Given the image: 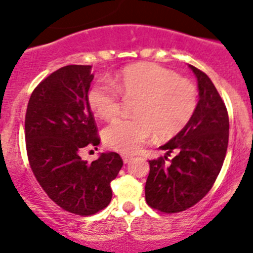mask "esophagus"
<instances>
[{"instance_id": "esophagus-1", "label": "esophagus", "mask_w": 253, "mask_h": 253, "mask_svg": "<svg viewBox=\"0 0 253 253\" xmlns=\"http://www.w3.org/2000/svg\"><path fill=\"white\" fill-rule=\"evenodd\" d=\"M122 160H124L125 164H128V162L132 160V156H129V155H124V156H122Z\"/></svg>"}]
</instances>
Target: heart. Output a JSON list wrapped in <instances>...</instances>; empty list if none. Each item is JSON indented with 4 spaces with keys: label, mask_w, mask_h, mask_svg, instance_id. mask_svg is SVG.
Masks as SVG:
<instances>
[{
    "label": "heart",
    "mask_w": 253,
    "mask_h": 253,
    "mask_svg": "<svg viewBox=\"0 0 253 253\" xmlns=\"http://www.w3.org/2000/svg\"><path fill=\"white\" fill-rule=\"evenodd\" d=\"M125 98H138L134 119H120L103 131L106 145L121 153L140 150L153 134L169 138L191 121L198 103L197 88L174 71L157 63H137L124 68L110 81H98L88 92V105L102 120L119 115Z\"/></svg>",
    "instance_id": "obj_1"
}]
</instances>
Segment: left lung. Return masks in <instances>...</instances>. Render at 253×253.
Instances as JSON below:
<instances>
[{"label":"left lung","instance_id":"1","mask_svg":"<svg viewBox=\"0 0 253 253\" xmlns=\"http://www.w3.org/2000/svg\"><path fill=\"white\" fill-rule=\"evenodd\" d=\"M198 84L197 108L191 121L161 146L165 157L150 162L146 201L165 213L185 211L209 193L222 169L228 145L227 110L206 73L190 65ZM176 156L166 164L167 156Z\"/></svg>","mask_w":253,"mask_h":253}]
</instances>
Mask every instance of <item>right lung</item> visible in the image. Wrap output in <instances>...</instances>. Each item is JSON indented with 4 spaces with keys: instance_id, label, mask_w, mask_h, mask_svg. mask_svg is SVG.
Masks as SVG:
<instances>
[{
    "instance_id": "1",
    "label": "right lung",
    "mask_w": 253,
    "mask_h": 253,
    "mask_svg": "<svg viewBox=\"0 0 253 253\" xmlns=\"http://www.w3.org/2000/svg\"><path fill=\"white\" fill-rule=\"evenodd\" d=\"M91 66L70 65L51 73L31 94L25 120L26 148L36 180L56 205L91 216L108 206L111 181L124 161L116 152L84 161V147L100 145L88 105Z\"/></svg>"
}]
</instances>
